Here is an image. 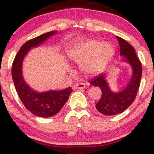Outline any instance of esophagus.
Segmentation results:
<instances>
[{
  "label": "esophagus",
  "mask_w": 154,
  "mask_h": 154,
  "mask_svg": "<svg viewBox=\"0 0 154 154\" xmlns=\"http://www.w3.org/2000/svg\"><path fill=\"white\" fill-rule=\"evenodd\" d=\"M86 87L85 84V83H77V84H76L75 86L73 87V89L74 90H77V89H84Z\"/></svg>",
  "instance_id": "34e87169"
}]
</instances>
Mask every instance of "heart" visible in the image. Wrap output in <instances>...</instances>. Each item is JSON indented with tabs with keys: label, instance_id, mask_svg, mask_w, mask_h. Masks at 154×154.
<instances>
[{
	"label": "heart",
	"instance_id": "b5f03b06",
	"mask_svg": "<svg viewBox=\"0 0 154 154\" xmlns=\"http://www.w3.org/2000/svg\"><path fill=\"white\" fill-rule=\"evenodd\" d=\"M114 54L115 50L111 43L89 40L69 49L67 56L73 62L82 64V69L86 73L97 74L104 69Z\"/></svg>",
	"mask_w": 154,
	"mask_h": 154
}]
</instances>
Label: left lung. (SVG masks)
<instances>
[{
    "mask_svg": "<svg viewBox=\"0 0 154 154\" xmlns=\"http://www.w3.org/2000/svg\"><path fill=\"white\" fill-rule=\"evenodd\" d=\"M120 47V56L123 61L132 67V73L130 82L123 91L115 93L111 90L106 80L107 73H102L92 79V85L98 87L102 91L101 98L95 108L100 114L106 116L116 115L122 113L133 103L138 91L142 76V65L136 56L135 48L120 37L116 36Z\"/></svg>",
    "mask_w": 154,
    "mask_h": 154,
    "instance_id": "left-lung-1",
    "label": "left lung"
}]
</instances>
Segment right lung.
Returning a JSON list of instances; mask_svg holds the SVG:
<instances>
[{
  "label": "right lung",
  "instance_id": "add662e5",
  "mask_svg": "<svg viewBox=\"0 0 154 154\" xmlns=\"http://www.w3.org/2000/svg\"><path fill=\"white\" fill-rule=\"evenodd\" d=\"M56 32V31L49 32L26 42L19 49L12 64V78L19 98L28 111L40 117H51L59 113L68 100L72 89L69 87L61 91H35L26 84L23 77L22 63L31 48L43 44Z\"/></svg>",
  "mask_w": 154,
  "mask_h": 154
}]
</instances>
